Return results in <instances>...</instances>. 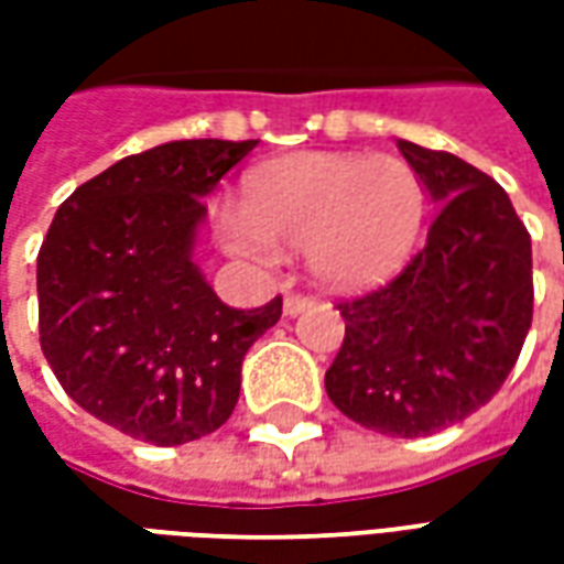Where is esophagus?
<instances>
[{"label": "esophagus", "instance_id": "obj_1", "mask_svg": "<svg viewBox=\"0 0 564 564\" xmlns=\"http://www.w3.org/2000/svg\"><path fill=\"white\" fill-rule=\"evenodd\" d=\"M311 305H314V299H311V295L290 293L286 299H283V314H286V317H295V314H302V311Z\"/></svg>", "mask_w": 564, "mask_h": 564}]
</instances>
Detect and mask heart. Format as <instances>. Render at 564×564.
I'll return each mask as SVG.
<instances>
[{
	"label": "heart",
	"instance_id": "obj_1",
	"mask_svg": "<svg viewBox=\"0 0 564 564\" xmlns=\"http://www.w3.org/2000/svg\"><path fill=\"white\" fill-rule=\"evenodd\" d=\"M425 220V186L399 156L290 153L259 165L245 184V210H220L223 247L269 265L278 247H305L323 286L356 293L390 281L414 253Z\"/></svg>",
	"mask_w": 564,
	"mask_h": 564
}]
</instances>
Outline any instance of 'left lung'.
Segmentation results:
<instances>
[{
  "instance_id": "left-lung-1",
  "label": "left lung",
  "mask_w": 564,
  "mask_h": 564,
  "mask_svg": "<svg viewBox=\"0 0 564 564\" xmlns=\"http://www.w3.org/2000/svg\"><path fill=\"white\" fill-rule=\"evenodd\" d=\"M435 202L408 269L338 305L332 404L390 437H423L484 408L532 326V238L508 193L459 156L399 141Z\"/></svg>"
}]
</instances>
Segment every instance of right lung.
Returning <instances> with one entry per match:
<instances>
[{
    "mask_svg": "<svg viewBox=\"0 0 564 564\" xmlns=\"http://www.w3.org/2000/svg\"><path fill=\"white\" fill-rule=\"evenodd\" d=\"M257 144L169 141L115 162L59 205L39 250L47 366L72 402L135 441L217 432L250 344L281 319V295L223 305L193 262L205 196Z\"/></svg>",
    "mask_w": 564,
    "mask_h": 564,
    "instance_id": "right-lung-1",
    "label": "right lung"
}]
</instances>
